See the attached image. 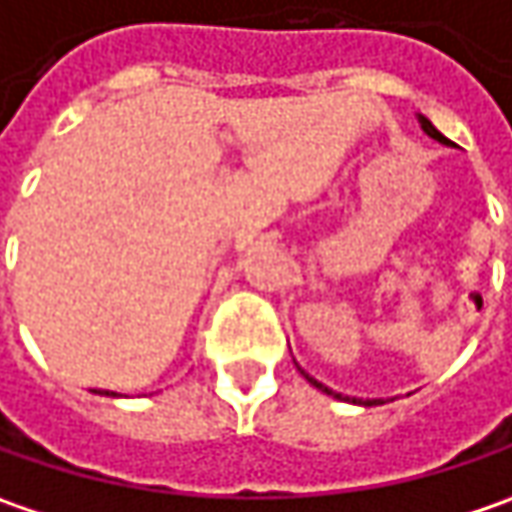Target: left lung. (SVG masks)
Masks as SVG:
<instances>
[{"label": "left lung", "mask_w": 512, "mask_h": 512, "mask_svg": "<svg viewBox=\"0 0 512 512\" xmlns=\"http://www.w3.org/2000/svg\"><path fill=\"white\" fill-rule=\"evenodd\" d=\"M418 123H421V128H424V131H427V134H430L433 140H438V143H444V145H453V143H450V140H447V137H444V134H441V131H438V128H435L433 123H430V120H427V117H418ZM300 375H303V378H306V381H309L312 387H318V389H321V392H326V395H335L338 401H352V404H364V407H372V404H375V401H358V398H344L341 392H332V389H329V387H323V384H318V381H315L312 375H306L303 369H300Z\"/></svg>", "instance_id": "left-lung-1"}]
</instances>
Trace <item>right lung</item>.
Segmentation results:
<instances>
[{"label":"right lung","mask_w":512,"mask_h":512,"mask_svg":"<svg viewBox=\"0 0 512 512\" xmlns=\"http://www.w3.org/2000/svg\"><path fill=\"white\" fill-rule=\"evenodd\" d=\"M105 395H114V392H105Z\"/></svg>","instance_id":"obj_1"}]
</instances>
